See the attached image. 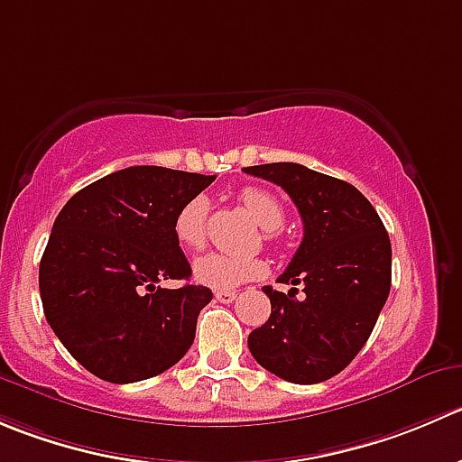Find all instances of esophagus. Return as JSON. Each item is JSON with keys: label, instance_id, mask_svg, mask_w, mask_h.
I'll return each instance as SVG.
<instances>
[{"label": "esophagus", "instance_id": "obj_1", "mask_svg": "<svg viewBox=\"0 0 462 462\" xmlns=\"http://www.w3.org/2000/svg\"><path fill=\"white\" fill-rule=\"evenodd\" d=\"M214 298H217L218 302H223V304H230L232 300L236 298V291H230V289H226V291H214Z\"/></svg>", "mask_w": 462, "mask_h": 462}]
</instances>
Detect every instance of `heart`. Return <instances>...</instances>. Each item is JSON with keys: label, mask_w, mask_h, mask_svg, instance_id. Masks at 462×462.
Segmentation results:
<instances>
[{"label": "heart", "mask_w": 462, "mask_h": 462, "mask_svg": "<svg viewBox=\"0 0 462 462\" xmlns=\"http://www.w3.org/2000/svg\"><path fill=\"white\" fill-rule=\"evenodd\" d=\"M239 203L245 212L263 227V230H277L284 223V208L277 200L275 194L262 189V187H245L239 194ZM208 214L209 200L205 196H194L178 209L173 218V236L182 248L196 250L208 239ZM268 232V239H271ZM266 273V263L259 257H236V254L205 253L196 257L194 277L196 282L205 286H212L217 291L232 289L248 280H257Z\"/></svg>", "instance_id": "heart-1"}]
</instances>
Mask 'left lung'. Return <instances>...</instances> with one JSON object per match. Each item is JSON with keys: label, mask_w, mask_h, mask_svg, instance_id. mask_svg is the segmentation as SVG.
<instances>
[{"label": "left lung", "mask_w": 462, "mask_h": 462, "mask_svg": "<svg viewBox=\"0 0 462 462\" xmlns=\"http://www.w3.org/2000/svg\"><path fill=\"white\" fill-rule=\"evenodd\" d=\"M280 185L302 217L304 236L280 282L263 286L271 318L250 331L262 368L291 383H320L347 368L370 338L391 293L393 250L377 209L350 182L295 162L245 167Z\"/></svg>", "instance_id": "left-lung-1"}]
</instances>
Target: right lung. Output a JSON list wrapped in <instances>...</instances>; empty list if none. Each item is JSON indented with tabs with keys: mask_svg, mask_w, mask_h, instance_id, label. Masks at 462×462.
Returning <instances> with one entry per match:
<instances>
[{
	"mask_svg": "<svg viewBox=\"0 0 462 462\" xmlns=\"http://www.w3.org/2000/svg\"><path fill=\"white\" fill-rule=\"evenodd\" d=\"M214 176L128 167L67 200L40 259V298L67 352L98 379L133 383L176 365L194 343L208 286L189 280L173 218Z\"/></svg>",
	"mask_w": 462,
	"mask_h": 462,
	"instance_id": "add662e5",
	"label": "right lung"
}]
</instances>
